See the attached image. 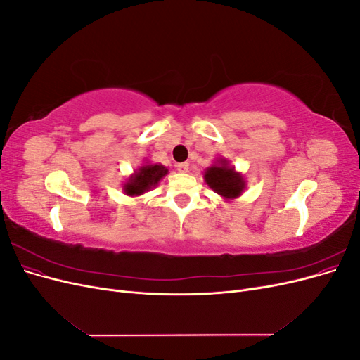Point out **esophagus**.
I'll use <instances>...</instances> for the list:
<instances>
[{"mask_svg": "<svg viewBox=\"0 0 360 360\" xmlns=\"http://www.w3.org/2000/svg\"><path fill=\"white\" fill-rule=\"evenodd\" d=\"M177 171H179V172H188V171H189V163H188V162L177 163Z\"/></svg>", "mask_w": 360, "mask_h": 360, "instance_id": "34e87169", "label": "esophagus"}]
</instances>
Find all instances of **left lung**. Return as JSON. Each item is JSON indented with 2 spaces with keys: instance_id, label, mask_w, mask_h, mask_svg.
Returning a JSON list of instances; mask_svg holds the SVG:
<instances>
[{
  "instance_id": "left-lung-1",
  "label": "left lung",
  "mask_w": 360,
  "mask_h": 360,
  "mask_svg": "<svg viewBox=\"0 0 360 360\" xmlns=\"http://www.w3.org/2000/svg\"><path fill=\"white\" fill-rule=\"evenodd\" d=\"M204 180L216 193H219L225 200H234L240 197L246 184L242 174L228 165L226 159H219L214 165L207 168L204 172Z\"/></svg>"
}]
</instances>
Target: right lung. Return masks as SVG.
<instances>
[{"label": "right lung", "mask_w": 360, "mask_h": 360, "mask_svg": "<svg viewBox=\"0 0 360 360\" xmlns=\"http://www.w3.org/2000/svg\"><path fill=\"white\" fill-rule=\"evenodd\" d=\"M167 174V167L160 165V163H146L129 177L123 191L129 197H138V195H143L151 188H155Z\"/></svg>", "instance_id": "obj_1"}]
</instances>
